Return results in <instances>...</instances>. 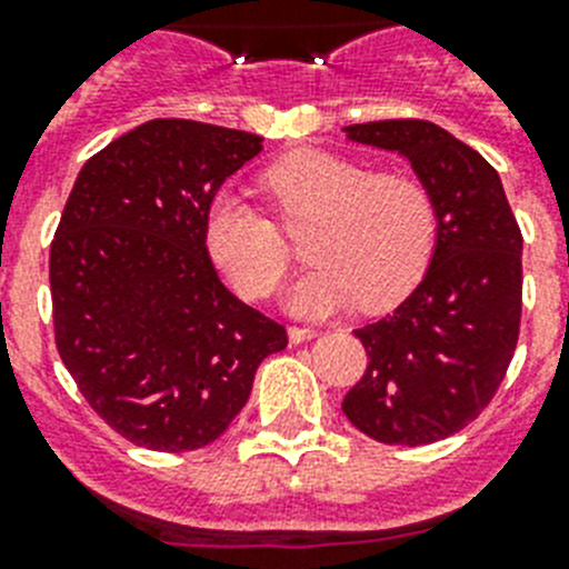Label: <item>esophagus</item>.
<instances>
[{
    "instance_id": "obj_1",
    "label": "esophagus",
    "mask_w": 569,
    "mask_h": 569,
    "mask_svg": "<svg viewBox=\"0 0 569 569\" xmlns=\"http://www.w3.org/2000/svg\"><path fill=\"white\" fill-rule=\"evenodd\" d=\"M288 336H290V345H301V341L316 339L319 333H316V330H310V328H290Z\"/></svg>"
}]
</instances>
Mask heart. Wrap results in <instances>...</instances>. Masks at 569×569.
Returning <instances> with one entry per match:
<instances>
[{
  "instance_id": "obj_1",
  "label": "heart",
  "mask_w": 569,
  "mask_h": 569,
  "mask_svg": "<svg viewBox=\"0 0 569 569\" xmlns=\"http://www.w3.org/2000/svg\"><path fill=\"white\" fill-rule=\"evenodd\" d=\"M284 230L313 224L305 253L313 270L288 293L296 316H330L359 301L361 310L399 305L421 281L436 250L433 196L396 170L370 173L328 150H293L261 173ZM210 259L248 299L276 290L290 264L284 236L239 196H216L204 219Z\"/></svg>"
}]
</instances>
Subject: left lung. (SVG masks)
Returning a JSON list of instances; mask_svg holds the SVG:
<instances>
[{"mask_svg": "<svg viewBox=\"0 0 569 569\" xmlns=\"http://www.w3.org/2000/svg\"><path fill=\"white\" fill-rule=\"evenodd\" d=\"M347 139L405 156L436 204V250L419 288L353 330L367 370L341 401L381 445H433L490 405L521 321V230L485 156L425 119L345 128Z\"/></svg>", "mask_w": 569, "mask_h": 569, "instance_id": "obj_1", "label": "left lung"}]
</instances>
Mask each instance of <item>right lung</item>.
<instances>
[{
  "label": "right lung",
  "mask_w": 569,
  "mask_h": 569,
  "mask_svg": "<svg viewBox=\"0 0 569 569\" xmlns=\"http://www.w3.org/2000/svg\"><path fill=\"white\" fill-rule=\"evenodd\" d=\"M261 136L153 119L90 156L50 241L57 347L79 393L159 453L210 445L248 405L256 367L288 347L236 299L204 244L216 190Z\"/></svg>",
  "instance_id": "obj_1"
}]
</instances>
